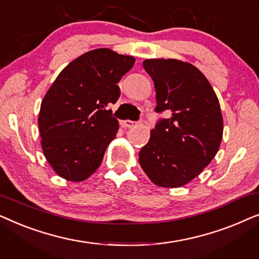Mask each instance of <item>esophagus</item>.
Returning a JSON list of instances; mask_svg holds the SVG:
<instances>
[{
    "label": "esophagus",
    "instance_id": "esophagus-1",
    "mask_svg": "<svg viewBox=\"0 0 259 259\" xmlns=\"http://www.w3.org/2000/svg\"><path fill=\"white\" fill-rule=\"evenodd\" d=\"M122 126L126 127V128H132V127L137 126V122L132 121V120H125V121L122 122Z\"/></svg>",
    "mask_w": 259,
    "mask_h": 259
}]
</instances>
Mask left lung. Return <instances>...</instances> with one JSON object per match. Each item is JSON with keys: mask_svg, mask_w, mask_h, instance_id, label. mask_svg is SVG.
I'll return each instance as SVG.
<instances>
[{"mask_svg": "<svg viewBox=\"0 0 259 259\" xmlns=\"http://www.w3.org/2000/svg\"><path fill=\"white\" fill-rule=\"evenodd\" d=\"M143 66L154 82L155 112L171 116L151 131L140 150V166L157 186H184L217 154L224 128L221 105L208 80L191 63L148 59Z\"/></svg>", "mask_w": 259, "mask_h": 259, "instance_id": "8db88e82", "label": "left lung"}]
</instances>
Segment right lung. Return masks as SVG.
<instances>
[{"mask_svg":"<svg viewBox=\"0 0 259 259\" xmlns=\"http://www.w3.org/2000/svg\"><path fill=\"white\" fill-rule=\"evenodd\" d=\"M136 59L108 48L87 52L61 70L38 113L41 146L56 175L69 182L90 178L119 130L107 109L120 97L118 82Z\"/></svg>","mask_w":259,"mask_h":259,"instance_id":"obj_1","label":"right lung"}]
</instances>
